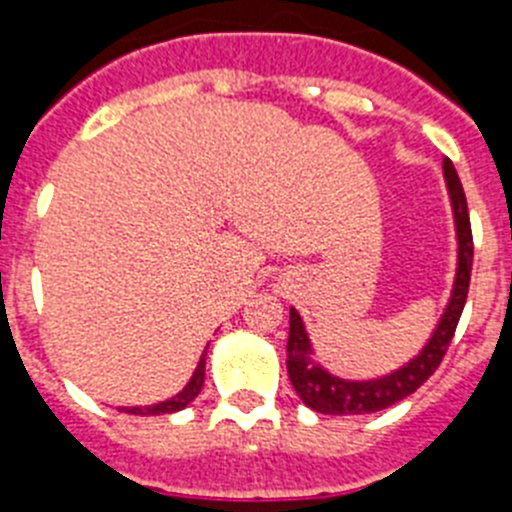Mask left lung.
Wrapping results in <instances>:
<instances>
[{
	"mask_svg": "<svg viewBox=\"0 0 512 512\" xmlns=\"http://www.w3.org/2000/svg\"><path fill=\"white\" fill-rule=\"evenodd\" d=\"M444 181L446 191H449L451 214H454V229H457V273H454L449 303L441 313L439 324L431 331L428 342L423 344L416 357L408 359L398 370L372 377V380H344L339 375H331L319 359L313 357V344L308 339L301 313L290 308L285 367H288V377L298 398L311 411L326 413V416H359V413L382 411V408H390V405L416 393L441 365L451 336L457 331L464 303H467L469 275H472V229H469L467 196H464L457 168L449 158H444Z\"/></svg>",
	"mask_w": 512,
	"mask_h": 512,
	"instance_id": "left-lung-1",
	"label": "left lung"
}]
</instances>
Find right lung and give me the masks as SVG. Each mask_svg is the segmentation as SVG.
<instances>
[{
    "instance_id": "add662e5",
    "label": "right lung",
    "mask_w": 512,
    "mask_h": 512,
    "mask_svg": "<svg viewBox=\"0 0 512 512\" xmlns=\"http://www.w3.org/2000/svg\"><path fill=\"white\" fill-rule=\"evenodd\" d=\"M204 375H206V352L201 354L199 365H196L191 380L186 382V388H183L181 393L173 395V398H168V400H163V403L145 405V408H142V405H135V408H122V411L124 413H135V416H160V413L183 411V408H186V405L201 393V388H204Z\"/></svg>"
}]
</instances>
